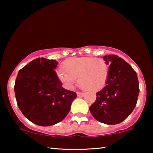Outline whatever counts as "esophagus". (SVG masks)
<instances>
[{"label": "esophagus", "mask_w": 153, "mask_h": 153, "mask_svg": "<svg viewBox=\"0 0 153 153\" xmlns=\"http://www.w3.org/2000/svg\"><path fill=\"white\" fill-rule=\"evenodd\" d=\"M85 94L83 93H81V92H77V96H78L79 97H82L84 96Z\"/></svg>", "instance_id": "1"}]
</instances>
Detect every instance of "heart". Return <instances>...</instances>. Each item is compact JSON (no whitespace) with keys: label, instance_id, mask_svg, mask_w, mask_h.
<instances>
[{"label":"heart","instance_id":"1","mask_svg":"<svg viewBox=\"0 0 153 153\" xmlns=\"http://www.w3.org/2000/svg\"><path fill=\"white\" fill-rule=\"evenodd\" d=\"M62 70L57 76L64 86L72 89L78 79L82 88L91 92L102 90L107 83L110 74V65L103 58L91 56L72 57L65 60Z\"/></svg>","mask_w":153,"mask_h":153}]
</instances>
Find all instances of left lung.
<instances>
[{"label": "left lung", "instance_id": "obj_1", "mask_svg": "<svg viewBox=\"0 0 153 153\" xmlns=\"http://www.w3.org/2000/svg\"><path fill=\"white\" fill-rule=\"evenodd\" d=\"M110 65V74L105 86L96 93L90 106L97 121L116 125L125 120L137 105L139 86L137 73L129 64L116 55L104 56Z\"/></svg>", "mask_w": 153, "mask_h": 153}]
</instances>
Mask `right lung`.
I'll list each match as a JSON object with an SVG mask.
<instances>
[{
  "mask_svg": "<svg viewBox=\"0 0 153 153\" xmlns=\"http://www.w3.org/2000/svg\"><path fill=\"white\" fill-rule=\"evenodd\" d=\"M58 62L37 58L19 71L14 84L17 105L24 116L39 126H51L68 114L75 92L62 87L54 69Z\"/></svg>",
  "mask_w": 153,
  "mask_h": 153,
  "instance_id": "obj_1",
  "label": "right lung"
}]
</instances>
